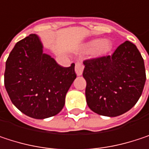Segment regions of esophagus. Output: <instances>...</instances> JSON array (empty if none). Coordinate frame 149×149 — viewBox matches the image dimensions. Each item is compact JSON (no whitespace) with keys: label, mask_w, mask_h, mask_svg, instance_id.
Returning <instances> with one entry per match:
<instances>
[{"label":"esophagus","mask_w":149,"mask_h":149,"mask_svg":"<svg viewBox=\"0 0 149 149\" xmlns=\"http://www.w3.org/2000/svg\"><path fill=\"white\" fill-rule=\"evenodd\" d=\"M84 65L80 62L77 63L76 64V66H75V72L77 76H81L82 73H83V71H84Z\"/></svg>","instance_id":"esophagus-1"}]
</instances>
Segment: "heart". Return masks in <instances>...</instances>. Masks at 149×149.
<instances>
[{
  "instance_id": "b5f03b06",
  "label": "heart",
  "mask_w": 149,
  "mask_h": 149,
  "mask_svg": "<svg viewBox=\"0 0 149 149\" xmlns=\"http://www.w3.org/2000/svg\"><path fill=\"white\" fill-rule=\"evenodd\" d=\"M86 49L92 50V52L97 57H102L109 53L112 49V42L109 39H95L89 41L86 45Z\"/></svg>"
}]
</instances>
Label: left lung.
Wrapping results in <instances>:
<instances>
[{
  "label": "left lung",
  "mask_w": 149,
  "mask_h": 149,
  "mask_svg": "<svg viewBox=\"0 0 149 149\" xmlns=\"http://www.w3.org/2000/svg\"><path fill=\"white\" fill-rule=\"evenodd\" d=\"M85 97L89 108L105 116H117L133 108L146 82L144 60L130 41L120 45L111 56L84 61Z\"/></svg>",
  "instance_id": "1"
}]
</instances>
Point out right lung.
<instances>
[{"label": "right lung", "instance_id": "obj_1", "mask_svg": "<svg viewBox=\"0 0 149 149\" xmlns=\"http://www.w3.org/2000/svg\"><path fill=\"white\" fill-rule=\"evenodd\" d=\"M74 67L75 64L59 65L43 52L39 36L30 34L16 43L7 59L5 88L19 110L32 118L45 119L62 110L77 77Z\"/></svg>", "mask_w": 149, "mask_h": 149}]
</instances>
